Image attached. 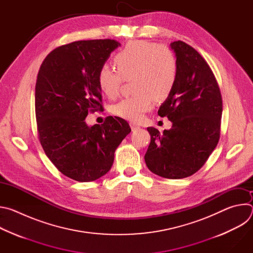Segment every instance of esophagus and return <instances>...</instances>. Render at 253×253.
<instances>
[{"label":"esophagus","mask_w":253,"mask_h":253,"mask_svg":"<svg viewBox=\"0 0 253 253\" xmlns=\"http://www.w3.org/2000/svg\"><path fill=\"white\" fill-rule=\"evenodd\" d=\"M130 127H131V129L134 131V130H137V129H139L140 128V126H139V124H137V123H135V122H130Z\"/></svg>","instance_id":"obj_1"}]
</instances>
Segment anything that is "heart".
<instances>
[{
	"instance_id": "obj_1",
	"label": "heart",
	"mask_w": 253,
	"mask_h": 253,
	"mask_svg": "<svg viewBox=\"0 0 253 253\" xmlns=\"http://www.w3.org/2000/svg\"><path fill=\"white\" fill-rule=\"evenodd\" d=\"M114 70L102 66L97 73L100 90L109 99H115L122 83L131 81L134 95L113 107V113L131 121H138L151 109L154 99H167L177 82L178 62L174 52L163 45L149 41L128 43L114 56Z\"/></svg>"
}]
</instances>
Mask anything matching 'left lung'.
<instances>
[{"label": "left lung", "instance_id": "1", "mask_svg": "<svg viewBox=\"0 0 253 253\" xmlns=\"http://www.w3.org/2000/svg\"><path fill=\"white\" fill-rule=\"evenodd\" d=\"M170 46L178 62V78L158 115L166 116L172 128L163 133L147 128L151 141L144 158L156 175L181 179L197 172L217 145L222 97L212 70L194 48L182 41Z\"/></svg>", "mask_w": 253, "mask_h": 253}]
</instances>
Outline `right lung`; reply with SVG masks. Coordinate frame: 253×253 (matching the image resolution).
<instances>
[{"instance_id": "obj_1", "label": "right lung", "mask_w": 253, "mask_h": 253, "mask_svg": "<svg viewBox=\"0 0 253 253\" xmlns=\"http://www.w3.org/2000/svg\"><path fill=\"white\" fill-rule=\"evenodd\" d=\"M120 46L115 40L76 41L54 49L43 61L35 88V111L41 145L56 168L79 182L102 177L131 132L120 117L89 127V112L102 110L98 70Z\"/></svg>"}]
</instances>
